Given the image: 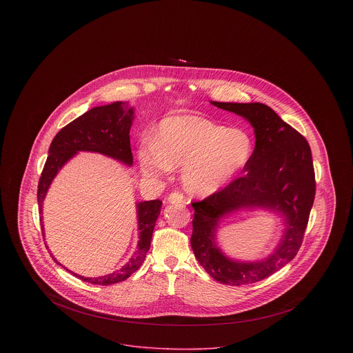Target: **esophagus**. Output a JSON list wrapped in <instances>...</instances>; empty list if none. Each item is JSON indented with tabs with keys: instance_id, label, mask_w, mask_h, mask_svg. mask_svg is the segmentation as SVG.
Wrapping results in <instances>:
<instances>
[{
	"instance_id": "1",
	"label": "esophagus",
	"mask_w": 353,
	"mask_h": 353,
	"mask_svg": "<svg viewBox=\"0 0 353 353\" xmlns=\"http://www.w3.org/2000/svg\"><path fill=\"white\" fill-rule=\"evenodd\" d=\"M168 201L171 202V203H176V205H183L185 203V197H183L182 193L174 192V193H171L168 196Z\"/></svg>"
}]
</instances>
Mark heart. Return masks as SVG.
I'll return each instance as SVG.
<instances>
[{
  "label": "heart",
  "mask_w": 353,
  "mask_h": 353,
  "mask_svg": "<svg viewBox=\"0 0 353 353\" xmlns=\"http://www.w3.org/2000/svg\"><path fill=\"white\" fill-rule=\"evenodd\" d=\"M254 145L249 133L228 129L202 117H170L160 122L154 145L139 151L141 168L159 176L182 167L185 189L208 197L230 185L250 163Z\"/></svg>",
  "instance_id": "1"
}]
</instances>
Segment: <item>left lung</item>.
Instances as JSON below:
<instances>
[{"label":"left lung","instance_id":"left-lung-1","mask_svg":"<svg viewBox=\"0 0 353 353\" xmlns=\"http://www.w3.org/2000/svg\"><path fill=\"white\" fill-rule=\"evenodd\" d=\"M213 105L235 112L250 122L255 134L252 160L223 190L193 202L190 238L200 265L216 281L243 285L261 281L295 258L315 197V174L307 140L262 103H223ZM262 207L285 217L286 231L275 250L261 261L246 263L227 257L215 242L218 221L241 208Z\"/></svg>","mask_w":353,"mask_h":353}]
</instances>
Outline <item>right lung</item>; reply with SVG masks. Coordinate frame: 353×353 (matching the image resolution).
Returning <instances> with one entry per match:
<instances>
[{
  "label": "right lung",
  "mask_w": 353,
  "mask_h": 353,
  "mask_svg": "<svg viewBox=\"0 0 353 353\" xmlns=\"http://www.w3.org/2000/svg\"><path fill=\"white\" fill-rule=\"evenodd\" d=\"M134 108L125 101H114L111 104L94 107L81 117L72 121L62 128L51 141L49 156L45 163L39 185H38V203L42 213V203L50 188L52 179L63 164L70 160L77 152H97L112 157L126 165L133 164V154L130 150V126L133 122ZM139 220V245L129 262L119 270L101 277H84L73 273L83 281L97 285H111L121 283L130 277L144 262L145 255L151 246L152 234L160 214L161 201L137 202ZM41 225L43 230L42 216ZM45 239V231H43ZM52 256V254H51ZM54 258V256H52ZM57 262V259L54 258ZM61 265L59 262H57Z\"/></svg>",
  "instance_id": "1"
}]
</instances>
